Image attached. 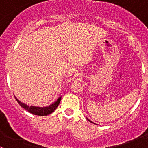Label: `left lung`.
<instances>
[{
	"label": "left lung",
	"mask_w": 148,
	"mask_h": 148,
	"mask_svg": "<svg viewBox=\"0 0 148 148\" xmlns=\"http://www.w3.org/2000/svg\"><path fill=\"white\" fill-rule=\"evenodd\" d=\"M87 120H89V122H92V123H93V122H92V121H91V120H89V119H87Z\"/></svg>",
	"instance_id": "left-lung-1"
}]
</instances>
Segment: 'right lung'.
I'll return each instance as SVG.
<instances>
[{
  "mask_svg": "<svg viewBox=\"0 0 148 148\" xmlns=\"http://www.w3.org/2000/svg\"><path fill=\"white\" fill-rule=\"evenodd\" d=\"M15 98H16V101H17L18 103L20 104L21 107H22L23 108H24L25 110H27L28 112L31 113V114H35V115H38V116L49 115V114H50L51 113L54 112V110H56V107L59 106L61 99H62V97H59L56 102L53 103V104H51V105L48 106V107H36V106L27 105V104H24V103H22L21 101H19L16 97H15Z\"/></svg>",
  "mask_w": 148,
  "mask_h": 148,
  "instance_id": "add662e5",
  "label": "right lung"
}]
</instances>
